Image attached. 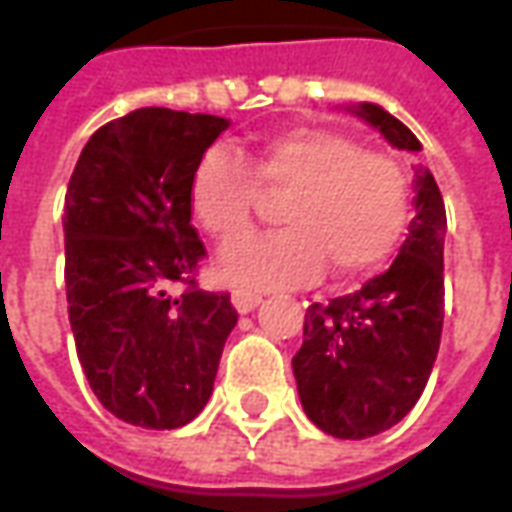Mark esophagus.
Segmentation results:
<instances>
[{
    "instance_id": "34e87169",
    "label": "esophagus",
    "mask_w": 512,
    "mask_h": 512,
    "mask_svg": "<svg viewBox=\"0 0 512 512\" xmlns=\"http://www.w3.org/2000/svg\"><path fill=\"white\" fill-rule=\"evenodd\" d=\"M230 299H233V307L238 312H252L257 304L263 301L260 296H257V293H252V290H241V288H235Z\"/></svg>"
}]
</instances>
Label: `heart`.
Returning <instances> with one entry per match:
<instances>
[{"label": "heart", "mask_w": 512, "mask_h": 512, "mask_svg": "<svg viewBox=\"0 0 512 512\" xmlns=\"http://www.w3.org/2000/svg\"><path fill=\"white\" fill-rule=\"evenodd\" d=\"M282 196L285 230L219 257V274L233 285H307L326 268L334 282L362 279L395 255L411 216L406 169L332 128H290L241 158L211 150L189 183L191 213L219 244L252 233L263 197Z\"/></svg>", "instance_id": "1"}]
</instances>
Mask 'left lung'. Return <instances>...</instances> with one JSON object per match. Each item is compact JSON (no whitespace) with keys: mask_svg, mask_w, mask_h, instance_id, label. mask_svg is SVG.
Returning a JSON list of instances; mask_svg holds the SVG:
<instances>
[{"mask_svg":"<svg viewBox=\"0 0 512 512\" xmlns=\"http://www.w3.org/2000/svg\"><path fill=\"white\" fill-rule=\"evenodd\" d=\"M354 112L389 145L422 150L397 117L376 104ZM417 216L400 255L351 296L310 304L304 343L293 356L307 417L337 439H370L414 408L439 354L444 321V233L447 213L436 178L414 167Z\"/></svg>","mask_w":512,"mask_h":512,"instance_id":"1","label":"left lung"}]
</instances>
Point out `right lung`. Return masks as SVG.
<instances>
[{"mask_svg":"<svg viewBox=\"0 0 512 512\" xmlns=\"http://www.w3.org/2000/svg\"><path fill=\"white\" fill-rule=\"evenodd\" d=\"M227 126L216 115L136 109L90 136L68 183L76 354L101 406L128 425L172 430L197 417L238 321L227 293L197 288L208 252L189 205L191 175Z\"/></svg>","mask_w":512,"mask_h":512,"instance_id":"right-lung-1","label":"right lung"}]
</instances>
